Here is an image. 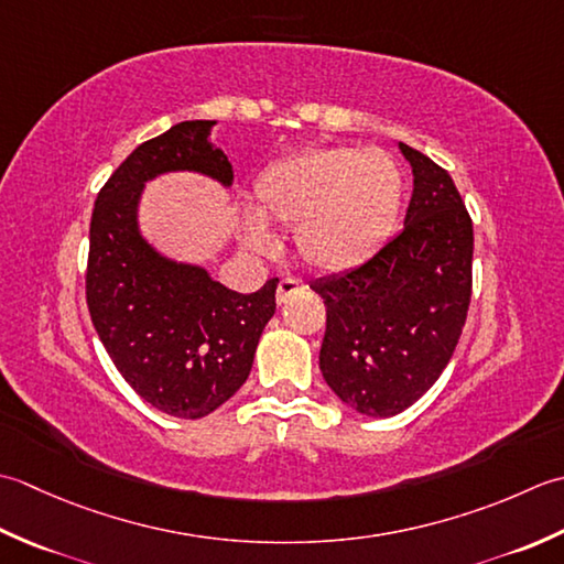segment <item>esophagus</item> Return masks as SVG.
<instances>
[{
    "instance_id": "1",
    "label": "esophagus",
    "mask_w": 564,
    "mask_h": 564,
    "mask_svg": "<svg viewBox=\"0 0 564 564\" xmlns=\"http://www.w3.org/2000/svg\"><path fill=\"white\" fill-rule=\"evenodd\" d=\"M304 286H306L304 280H299V278H282L280 284H278V302L284 304L286 299L294 296L296 292H302Z\"/></svg>"
}]
</instances>
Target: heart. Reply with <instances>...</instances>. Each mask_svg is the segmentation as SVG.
<instances>
[{
	"label": "heart",
	"instance_id": "obj_1",
	"mask_svg": "<svg viewBox=\"0 0 564 564\" xmlns=\"http://www.w3.org/2000/svg\"><path fill=\"white\" fill-rule=\"evenodd\" d=\"M256 204L270 221L296 226V250L308 265L343 272L362 265L392 238L404 175L379 148H308L262 170ZM246 240L252 248L270 246L258 221L246 226Z\"/></svg>",
	"mask_w": 564,
	"mask_h": 564
}]
</instances>
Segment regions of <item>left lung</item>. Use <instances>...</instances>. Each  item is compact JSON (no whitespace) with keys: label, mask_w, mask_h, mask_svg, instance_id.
Segmentation results:
<instances>
[{"label":"left lung","mask_w":564,"mask_h":564,"mask_svg":"<svg viewBox=\"0 0 564 564\" xmlns=\"http://www.w3.org/2000/svg\"><path fill=\"white\" fill-rule=\"evenodd\" d=\"M413 170L404 228L370 260L318 280L326 304L321 372L350 409H409L451 362L473 299V218L453 177L399 143Z\"/></svg>","instance_id":"left-lung-1"}]
</instances>
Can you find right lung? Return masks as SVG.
I'll use <instances>...</instances> for the list:
<instances>
[{
  "instance_id": "1",
  "label": "right lung",
  "mask_w": 564,
  "mask_h": 564,
  "mask_svg": "<svg viewBox=\"0 0 564 564\" xmlns=\"http://www.w3.org/2000/svg\"><path fill=\"white\" fill-rule=\"evenodd\" d=\"M212 126L182 121L138 145L99 189L89 221L91 324L133 392L177 419L206 416L246 382L280 282L238 294L138 236V194L158 172L197 170L231 185V163L206 141Z\"/></svg>"
}]
</instances>
